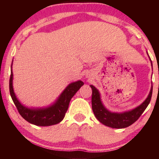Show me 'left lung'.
<instances>
[{"instance_id":"8db88e82","label":"left lung","mask_w":159,"mask_h":159,"mask_svg":"<svg viewBox=\"0 0 159 159\" xmlns=\"http://www.w3.org/2000/svg\"><path fill=\"white\" fill-rule=\"evenodd\" d=\"M149 58L151 61L149 56ZM151 65L152 67V61H151ZM90 86L92 88V100L91 101H92V109L95 116L103 125L113 128V129L126 128L134 123L136 120H138L150 102L152 93V85L148 96L138 107H134L132 110L123 111V112H112L107 110L103 105L101 99V95L98 89L96 88L93 85Z\"/></svg>"}]
</instances>
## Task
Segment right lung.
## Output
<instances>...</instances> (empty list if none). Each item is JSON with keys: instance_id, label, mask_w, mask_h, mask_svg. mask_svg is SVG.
<instances>
[{"instance_id": "right-lung-1", "label": "right lung", "mask_w": 159, "mask_h": 159, "mask_svg": "<svg viewBox=\"0 0 159 159\" xmlns=\"http://www.w3.org/2000/svg\"><path fill=\"white\" fill-rule=\"evenodd\" d=\"M12 62L11 65V75L10 78V93L12 101L17 107L21 116L28 123L38 126H49L61 123L68 110L71 98L84 85V82L79 81L72 82L63 90L52 105L43 107H29L24 105L16 97L14 92Z\"/></svg>"}]
</instances>
